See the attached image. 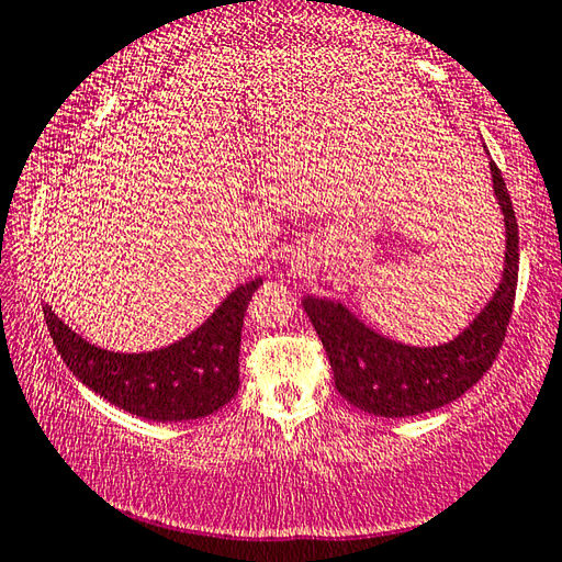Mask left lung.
Here are the masks:
<instances>
[{
  "label": "left lung",
  "instance_id": "8db88e82",
  "mask_svg": "<svg viewBox=\"0 0 562 562\" xmlns=\"http://www.w3.org/2000/svg\"><path fill=\"white\" fill-rule=\"evenodd\" d=\"M492 177L506 221L504 280L484 312L454 341L432 349L403 346L371 331L339 302L302 300L329 356L336 391L359 411L379 417H411L437 411L482 381L496 361L516 300L518 223L496 165H492Z\"/></svg>",
  "mask_w": 562,
  "mask_h": 562
}]
</instances>
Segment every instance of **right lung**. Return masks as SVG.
I'll list each match as a JSON object with an SVG mask.
<instances>
[{"label":"right lung","instance_id":"obj_1","mask_svg":"<svg viewBox=\"0 0 562 562\" xmlns=\"http://www.w3.org/2000/svg\"><path fill=\"white\" fill-rule=\"evenodd\" d=\"M260 280L231 297L179 344L149 353H112L88 344L44 304V319L60 359L78 381L108 403L145 420L177 423L216 413L238 393L243 316Z\"/></svg>","mask_w":562,"mask_h":562}]
</instances>
